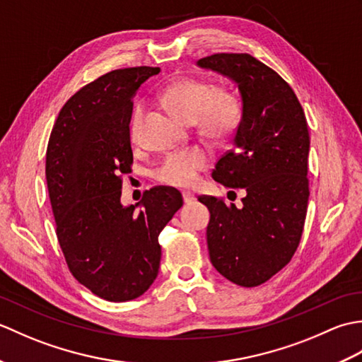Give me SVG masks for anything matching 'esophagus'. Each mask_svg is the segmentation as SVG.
<instances>
[{
    "instance_id": "esophagus-1",
    "label": "esophagus",
    "mask_w": 362,
    "mask_h": 362,
    "mask_svg": "<svg viewBox=\"0 0 362 362\" xmlns=\"http://www.w3.org/2000/svg\"><path fill=\"white\" fill-rule=\"evenodd\" d=\"M182 196H183V202H185L187 205L193 204L196 201V196L193 193H188V191H183Z\"/></svg>"
}]
</instances>
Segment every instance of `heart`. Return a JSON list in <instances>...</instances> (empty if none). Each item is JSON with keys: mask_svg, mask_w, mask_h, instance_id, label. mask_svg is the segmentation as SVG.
I'll return each mask as SVG.
<instances>
[{"mask_svg": "<svg viewBox=\"0 0 362 362\" xmlns=\"http://www.w3.org/2000/svg\"><path fill=\"white\" fill-rule=\"evenodd\" d=\"M163 101L177 117L187 122H197L201 132L209 136H226L240 119V103L226 90H216L202 81L183 79L166 87ZM144 105L135 104L129 122V134L136 138ZM210 157L201 148H189L168 153L156 171L157 180L165 185L189 188L199 174L209 166Z\"/></svg>", "mask_w": 362, "mask_h": 362, "instance_id": "b5f03b06", "label": "heart"}]
</instances>
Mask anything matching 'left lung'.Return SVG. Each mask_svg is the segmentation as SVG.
Masks as SVG:
<instances>
[{
    "label": "left lung",
    "instance_id": "1",
    "mask_svg": "<svg viewBox=\"0 0 362 362\" xmlns=\"http://www.w3.org/2000/svg\"><path fill=\"white\" fill-rule=\"evenodd\" d=\"M197 66L236 83L243 115L233 149L213 169L227 188H243V206L201 196L210 210L211 264L227 280L258 286L286 266L298 247L308 209L310 134L294 90L250 54H213Z\"/></svg>",
    "mask_w": 362,
    "mask_h": 362
}]
</instances>
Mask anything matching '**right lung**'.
<instances>
[{"label": "right lung", "instance_id": "1", "mask_svg": "<svg viewBox=\"0 0 362 362\" xmlns=\"http://www.w3.org/2000/svg\"><path fill=\"white\" fill-rule=\"evenodd\" d=\"M158 73L122 68L87 83L62 107L46 149V183L66 264L76 280L109 302L149 289L160 267L158 235L183 205L169 187L151 188L135 205L121 204L122 175L134 161V98Z\"/></svg>", "mask_w": 362, "mask_h": 362}]
</instances>
